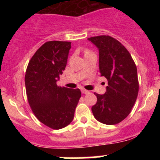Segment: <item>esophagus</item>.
<instances>
[{
	"label": "esophagus",
	"instance_id": "1",
	"mask_svg": "<svg viewBox=\"0 0 160 160\" xmlns=\"http://www.w3.org/2000/svg\"><path fill=\"white\" fill-rule=\"evenodd\" d=\"M81 92H82V93H83V94H87V93H89L90 91H89V90H88L82 89Z\"/></svg>",
	"mask_w": 160,
	"mask_h": 160
}]
</instances>
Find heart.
I'll return each instance as SVG.
<instances>
[{
	"label": "heart",
	"instance_id": "heart-1",
	"mask_svg": "<svg viewBox=\"0 0 160 160\" xmlns=\"http://www.w3.org/2000/svg\"><path fill=\"white\" fill-rule=\"evenodd\" d=\"M87 52H88V51H87Z\"/></svg>",
	"mask_w": 160,
	"mask_h": 160
}]
</instances>
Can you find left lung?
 Masks as SVG:
<instances>
[{"label":"left lung","instance_id":"obj_1","mask_svg":"<svg viewBox=\"0 0 160 160\" xmlns=\"http://www.w3.org/2000/svg\"><path fill=\"white\" fill-rule=\"evenodd\" d=\"M99 49V69L108 81L104 94L97 96L92 107L93 116L105 125H116L132 111L138 93L137 67L129 52L109 35L88 38Z\"/></svg>","mask_w":160,"mask_h":160}]
</instances>
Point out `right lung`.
Instances as JSON below:
<instances>
[{"label":"right lung","mask_w":160,"mask_h":160,"mask_svg":"<svg viewBox=\"0 0 160 160\" xmlns=\"http://www.w3.org/2000/svg\"><path fill=\"white\" fill-rule=\"evenodd\" d=\"M70 42H46L31 58L25 83L28 104L39 122L52 129L70 125L81 92L59 87L56 81L65 70Z\"/></svg>","instance_id":"1"}]
</instances>
